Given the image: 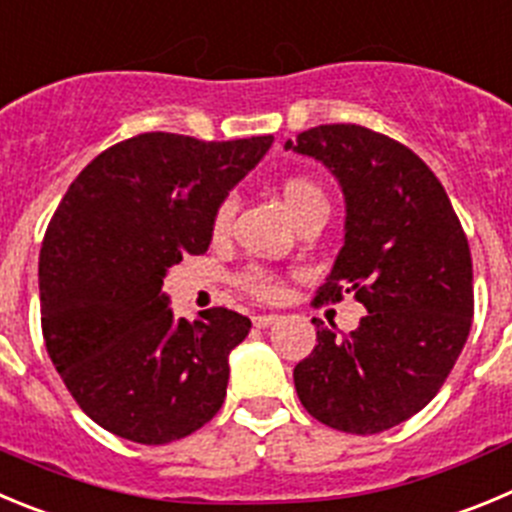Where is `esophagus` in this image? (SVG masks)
Returning a JSON list of instances; mask_svg holds the SVG:
<instances>
[{
  "instance_id": "1",
  "label": "esophagus",
  "mask_w": 512,
  "mask_h": 512,
  "mask_svg": "<svg viewBox=\"0 0 512 512\" xmlns=\"http://www.w3.org/2000/svg\"><path fill=\"white\" fill-rule=\"evenodd\" d=\"M280 316L278 313H260V316H252V324L257 326V329H267V326L278 324Z\"/></svg>"
}]
</instances>
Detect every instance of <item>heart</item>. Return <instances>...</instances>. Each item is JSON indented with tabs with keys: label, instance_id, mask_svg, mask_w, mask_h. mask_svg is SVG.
I'll use <instances>...</instances> for the list:
<instances>
[{
	"label": "heart",
	"instance_id": "b5f03b06",
	"mask_svg": "<svg viewBox=\"0 0 512 512\" xmlns=\"http://www.w3.org/2000/svg\"><path fill=\"white\" fill-rule=\"evenodd\" d=\"M283 199L293 216H296L303 206L311 204V201H326L321 188L316 186V183L306 181V178H290V181H285ZM232 216L234 199H224L222 204L216 206L214 219H211V232H214V237H222V234L227 232L229 224H232ZM237 283L239 288L247 290V293L255 298H275L280 293V283L275 280V275L262 270V267H250V270H245V273L239 275Z\"/></svg>",
	"mask_w": 512,
	"mask_h": 512
}]
</instances>
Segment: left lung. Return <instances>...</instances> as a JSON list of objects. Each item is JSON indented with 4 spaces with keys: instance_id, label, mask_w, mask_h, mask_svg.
<instances>
[{
    "instance_id": "obj_1",
    "label": "left lung",
    "mask_w": 512,
    "mask_h": 512,
    "mask_svg": "<svg viewBox=\"0 0 512 512\" xmlns=\"http://www.w3.org/2000/svg\"><path fill=\"white\" fill-rule=\"evenodd\" d=\"M334 173L347 204L344 247L316 303L354 293L367 316L349 334L313 319L319 344L293 370L316 421L380 434L431 403L474 316L467 234L439 178L413 150L359 124H319L285 142Z\"/></svg>"
}]
</instances>
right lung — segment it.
I'll return each instance as SVG.
<instances>
[{"label":"right lung","instance_id":"right-lung-1","mask_svg":"<svg viewBox=\"0 0 512 512\" xmlns=\"http://www.w3.org/2000/svg\"><path fill=\"white\" fill-rule=\"evenodd\" d=\"M270 145L145 132L96 155L55 209L38 270L45 347L101 428L168 444L222 408L252 321L229 308L176 321L163 278L209 250L216 206Z\"/></svg>","mask_w":512,"mask_h":512}]
</instances>
